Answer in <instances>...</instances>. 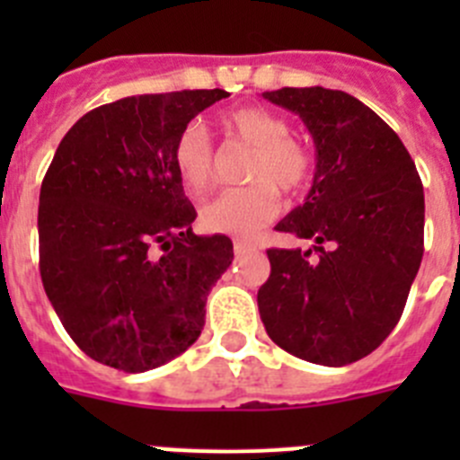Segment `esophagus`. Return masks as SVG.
<instances>
[{
  "label": "esophagus",
  "mask_w": 460,
  "mask_h": 460,
  "mask_svg": "<svg viewBox=\"0 0 460 460\" xmlns=\"http://www.w3.org/2000/svg\"><path fill=\"white\" fill-rule=\"evenodd\" d=\"M251 251H258V246L243 242V239H234V253H251Z\"/></svg>",
  "instance_id": "34e87169"
}]
</instances>
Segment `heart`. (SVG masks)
<instances>
[{"label": "heart", "mask_w": 460, "mask_h": 460, "mask_svg": "<svg viewBox=\"0 0 460 460\" xmlns=\"http://www.w3.org/2000/svg\"><path fill=\"white\" fill-rule=\"evenodd\" d=\"M221 128L230 140L251 145L246 180L242 189H227L207 202L200 226L207 233L253 237L280 211V195L299 193L313 177V156L302 142L290 137L283 117L258 105L234 108L221 117ZM172 165L189 193L200 195L214 177V147L205 126L186 124L172 145Z\"/></svg>", "instance_id": "1"}]
</instances>
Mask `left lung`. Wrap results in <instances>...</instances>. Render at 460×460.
I'll list each match as a JSON object with an SVG mask.
<instances>
[{"instance_id":"8db88e82","label":"left lung","mask_w":460,"mask_h":460,"mask_svg":"<svg viewBox=\"0 0 460 460\" xmlns=\"http://www.w3.org/2000/svg\"><path fill=\"white\" fill-rule=\"evenodd\" d=\"M262 96L302 117L315 142L306 200L276 226L315 246L267 251L260 318L290 355L345 367L401 320L424 255V186L401 137L350 93L283 87Z\"/></svg>"}]
</instances>
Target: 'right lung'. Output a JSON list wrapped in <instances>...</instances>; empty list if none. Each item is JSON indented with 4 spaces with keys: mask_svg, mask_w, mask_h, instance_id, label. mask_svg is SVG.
<instances>
[{
    "mask_svg": "<svg viewBox=\"0 0 460 460\" xmlns=\"http://www.w3.org/2000/svg\"><path fill=\"white\" fill-rule=\"evenodd\" d=\"M223 89L142 93L93 108L57 147L39 198V267L52 308L93 361L145 373L193 345L226 234L198 237L172 145Z\"/></svg>",
    "mask_w": 460,
    "mask_h": 460,
    "instance_id": "add662e5",
    "label": "right lung"
}]
</instances>
